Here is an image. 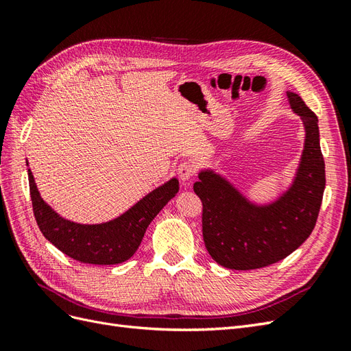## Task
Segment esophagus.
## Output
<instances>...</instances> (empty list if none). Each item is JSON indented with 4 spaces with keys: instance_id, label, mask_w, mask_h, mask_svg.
<instances>
[{
    "instance_id": "34e87169",
    "label": "esophagus",
    "mask_w": 351,
    "mask_h": 351,
    "mask_svg": "<svg viewBox=\"0 0 351 351\" xmlns=\"http://www.w3.org/2000/svg\"><path fill=\"white\" fill-rule=\"evenodd\" d=\"M196 174V165L190 161H184L178 165V177L183 183H189Z\"/></svg>"
}]
</instances>
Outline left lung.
Masks as SVG:
<instances>
[{"mask_svg":"<svg viewBox=\"0 0 351 351\" xmlns=\"http://www.w3.org/2000/svg\"><path fill=\"white\" fill-rule=\"evenodd\" d=\"M300 117L304 143L291 183L259 204L214 168H202L193 190L204 204L202 231L206 250L221 267L249 271L268 267L293 253L311 236L325 189V162L317 117L299 95L287 90Z\"/></svg>","mask_w":351,"mask_h":351,"instance_id":"8db88e82","label":"left lung"}]
</instances>
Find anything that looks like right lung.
<instances>
[{"instance_id": "obj_1", "label": "right lung", "mask_w": 351, "mask_h": 351, "mask_svg": "<svg viewBox=\"0 0 351 351\" xmlns=\"http://www.w3.org/2000/svg\"><path fill=\"white\" fill-rule=\"evenodd\" d=\"M27 176L34 214L42 234L67 256L92 265H115L130 259L152 219L178 192V178L173 177L120 217L101 224H80L61 217L42 199L30 168Z\"/></svg>"}]
</instances>
